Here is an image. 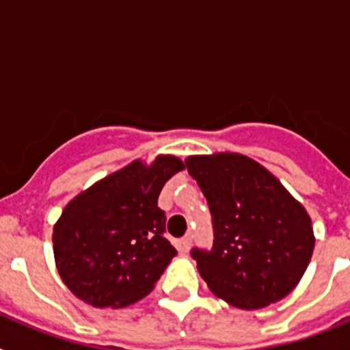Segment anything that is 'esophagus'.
Returning <instances> with one entry per match:
<instances>
[{"label": "esophagus", "mask_w": 350, "mask_h": 350, "mask_svg": "<svg viewBox=\"0 0 350 350\" xmlns=\"http://www.w3.org/2000/svg\"><path fill=\"white\" fill-rule=\"evenodd\" d=\"M191 245H193V237H191V234H185L180 240V249L184 250V252H187V250L191 249Z\"/></svg>", "instance_id": "esophagus-1"}]
</instances>
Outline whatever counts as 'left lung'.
I'll return each instance as SVG.
<instances>
[{
    "label": "left lung",
    "instance_id": "1",
    "mask_svg": "<svg viewBox=\"0 0 350 350\" xmlns=\"http://www.w3.org/2000/svg\"><path fill=\"white\" fill-rule=\"evenodd\" d=\"M212 215L213 243L191 250L210 291L256 310L295 289L314 252L307 210L259 163L240 154L185 159Z\"/></svg>",
    "mask_w": 350,
    "mask_h": 350
}]
</instances>
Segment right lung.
<instances>
[{
	"instance_id": "obj_1",
	"label": "right lung",
	"mask_w": 350,
	"mask_h": 350,
	"mask_svg": "<svg viewBox=\"0 0 350 350\" xmlns=\"http://www.w3.org/2000/svg\"><path fill=\"white\" fill-rule=\"evenodd\" d=\"M184 170L173 156L108 175L71 200L54 226L55 267L68 289L92 307H126L147 296L173 256L163 185Z\"/></svg>"
}]
</instances>
